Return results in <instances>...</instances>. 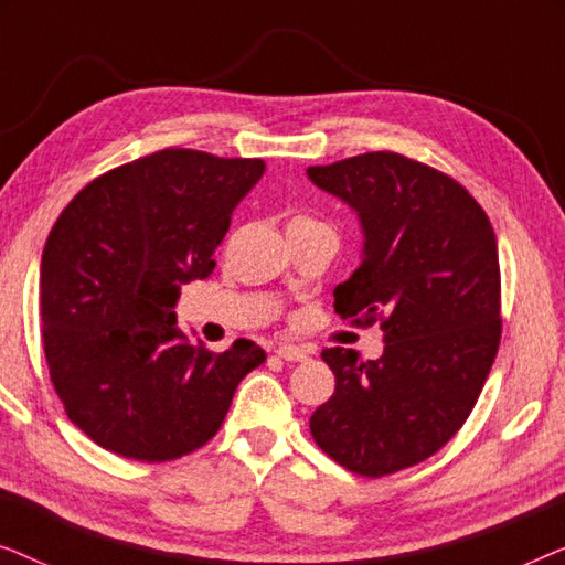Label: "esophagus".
<instances>
[{"label": "esophagus", "instance_id": "34e87169", "mask_svg": "<svg viewBox=\"0 0 565 565\" xmlns=\"http://www.w3.org/2000/svg\"><path fill=\"white\" fill-rule=\"evenodd\" d=\"M275 354H277V358L288 360V362H303V360H308V350H303V347H298V344H280L275 350Z\"/></svg>", "mask_w": 565, "mask_h": 565}]
</instances>
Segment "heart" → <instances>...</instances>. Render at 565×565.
<instances>
[{
	"label": "heart",
	"mask_w": 565,
	"mask_h": 565,
	"mask_svg": "<svg viewBox=\"0 0 565 565\" xmlns=\"http://www.w3.org/2000/svg\"><path fill=\"white\" fill-rule=\"evenodd\" d=\"M300 223H316V221L311 218V215H303V213H300V215H296V218L290 221V226H300Z\"/></svg>",
	"instance_id": "heart-1"
}]
</instances>
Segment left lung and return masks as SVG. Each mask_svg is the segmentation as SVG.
<instances>
[{"label":"left lung","instance_id":"1","mask_svg":"<svg viewBox=\"0 0 565 565\" xmlns=\"http://www.w3.org/2000/svg\"><path fill=\"white\" fill-rule=\"evenodd\" d=\"M308 177L358 211L365 236L334 311L358 327L381 321L385 334L377 360L321 352L337 388L311 435L339 466L381 478L435 455L481 396L501 339L497 236L460 182L401 153H360Z\"/></svg>","mask_w":565,"mask_h":565}]
</instances>
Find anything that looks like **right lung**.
<instances>
[{
    "mask_svg": "<svg viewBox=\"0 0 565 565\" xmlns=\"http://www.w3.org/2000/svg\"><path fill=\"white\" fill-rule=\"evenodd\" d=\"M262 159L164 149L92 180L41 259L43 350L66 416L105 450L164 462L203 447L236 385L267 360L236 339L211 352L177 327L184 282L213 273Z\"/></svg>",
    "mask_w": 565,
    "mask_h": 565,
    "instance_id": "obj_1",
    "label": "right lung"
}]
</instances>
